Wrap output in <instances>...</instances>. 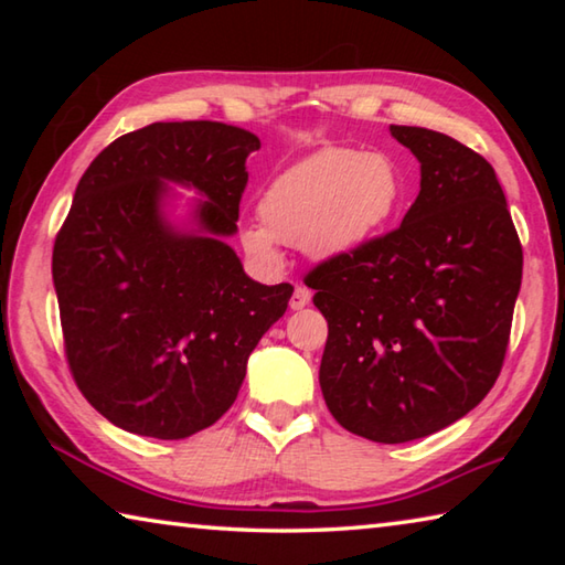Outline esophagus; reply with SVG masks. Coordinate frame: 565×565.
<instances>
[{
  "label": "esophagus",
  "instance_id": "34e87169",
  "mask_svg": "<svg viewBox=\"0 0 565 565\" xmlns=\"http://www.w3.org/2000/svg\"><path fill=\"white\" fill-rule=\"evenodd\" d=\"M309 301H311V291L306 289V286H296L294 294H291V301H289L291 309L294 311H301L303 306H309Z\"/></svg>",
  "mask_w": 565,
  "mask_h": 565
}]
</instances>
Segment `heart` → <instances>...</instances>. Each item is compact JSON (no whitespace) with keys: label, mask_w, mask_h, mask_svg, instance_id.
Here are the masks:
<instances>
[{"label":"heart","mask_w":565,"mask_h":565,"mask_svg":"<svg viewBox=\"0 0 565 565\" xmlns=\"http://www.w3.org/2000/svg\"><path fill=\"white\" fill-rule=\"evenodd\" d=\"M406 194L398 161L386 151L327 147L276 174L259 196V218L238 232L252 259L279 264V244L309 259L337 262L386 232Z\"/></svg>","instance_id":"heart-1"}]
</instances>
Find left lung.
<instances>
[{
  "label": "left lung",
  "instance_id": "8db88e82",
  "mask_svg": "<svg viewBox=\"0 0 565 565\" xmlns=\"http://www.w3.org/2000/svg\"><path fill=\"white\" fill-rule=\"evenodd\" d=\"M420 164L404 222L309 274L329 321L319 384L331 416L376 444L431 436L501 374L523 252L493 167L424 127H388Z\"/></svg>",
  "mask_w": 565,
  "mask_h": 565
}]
</instances>
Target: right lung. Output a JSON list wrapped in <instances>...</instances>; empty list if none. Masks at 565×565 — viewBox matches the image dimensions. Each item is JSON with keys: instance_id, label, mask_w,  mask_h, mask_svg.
Here are the masks:
<instances>
[{"instance_id": "add662e5", "label": "right lung", "mask_w": 565, "mask_h": 565, "mask_svg": "<svg viewBox=\"0 0 565 565\" xmlns=\"http://www.w3.org/2000/svg\"><path fill=\"white\" fill-rule=\"evenodd\" d=\"M256 134L157 121L102 151L56 234L52 279L84 398L129 434L177 441L222 418L291 284L246 276L236 234ZM169 183L196 190L173 218Z\"/></svg>"}]
</instances>
